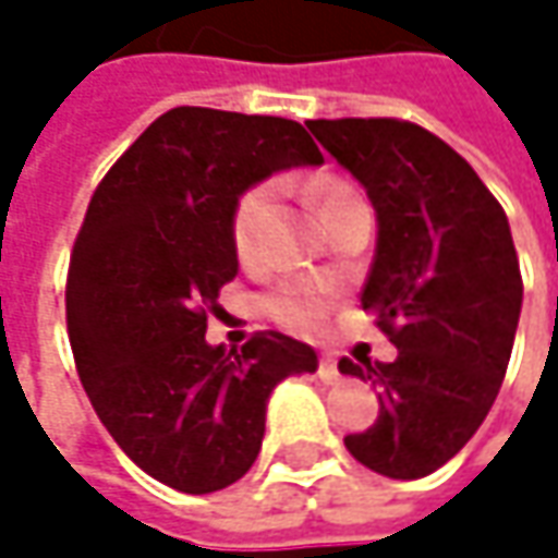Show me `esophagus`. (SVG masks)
Listing matches in <instances>:
<instances>
[{
    "label": "esophagus",
    "mask_w": 558,
    "mask_h": 558,
    "mask_svg": "<svg viewBox=\"0 0 558 558\" xmlns=\"http://www.w3.org/2000/svg\"><path fill=\"white\" fill-rule=\"evenodd\" d=\"M319 378H323L326 385L342 381V368H339V362H336L332 355H323V359H319Z\"/></svg>",
    "instance_id": "34e87169"
}]
</instances>
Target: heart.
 I'll use <instances>...</instances> for the list:
<instances>
[{
	"instance_id": "b5f03b06",
	"label": "heart",
	"mask_w": 558,
	"mask_h": 558,
	"mask_svg": "<svg viewBox=\"0 0 558 558\" xmlns=\"http://www.w3.org/2000/svg\"><path fill=\"white\" fill-rule=\"evenodd\" d=\"M313 196L319 199V209L323 216L359 199V193L336 180V177H323L313 183ZM268 216H271V186H252L248 193H242V199L235 203V213H232V245L239 252L242 262H255L258 252H262V235H265V226H268ZM265 310L283 323L290 329H313L319 319H323V310H326V296L316 290V287H280L275 290L268 300H265Z\"/></svg>"
}]
</instances>
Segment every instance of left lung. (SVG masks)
I'll list each match as a JSON object with an SVG mask.
<instances>
[{"label":"left lung","mask_w":558,"mask_h":558,"mask_svg":"<svg viewBox=\"0 0 558 558\" xmlns=\"http://www.w3.org/2000/svg\"><path fill=\"white\" fill-rule=\"evenodd\" d=\"M306 129L375 206L362 310L397 345L393 362H339L381 403L345 449L378 475L413 482L475 436L501 390L523 303L510 226L472 165L413 122L310 119Z\"/></svg>","instance_id":"obj_1"}]
</instances>
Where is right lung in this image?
I'll return each instance as SVG.
<instances>
[{
  "mask_svg": "<svg viewBox=\"0 0 558 558\" xmlns=\"http://www.w3.org/2000/svg\"><path fill=\"white\" fill-rule=\"evenodd\" d=\"M319 165L300 122L177 106L89 199L66 278L76 372L119 449L173 492L239 482L262 452L271 390L319 365L283 332H258L242 352L206 342V310L239 275V196Z\"/></svg>",
  "mask_w": 558,
  "mask_h": 558,
  "instance_id": "right-lung-1",
  "label": "right lung"
}]
</instances>
